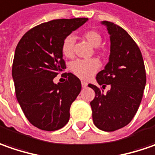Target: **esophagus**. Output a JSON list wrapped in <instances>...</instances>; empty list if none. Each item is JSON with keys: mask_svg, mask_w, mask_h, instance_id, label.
I'll use <instances>...</instances> for the list:
<instances>
[{"mask_svg": "<svg viewBox=\"0 0 155 155\" xmlns=\"http://www.w3.org/2000/svg\"><path fill=\"white\" fill-rule=\"evenodd\" d=\"M81 86H82V87H87V83L86 82V81H81Z\"/></svg>", "mask_w": 155, "mask_h": 155, "instance_id": "34e87169", "label": "esophagus"}]
</instances>
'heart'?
Here are the masks:
<instances>
[{"instance_id":"obj_1","label":"heart","mask_w":155,"mask_h":155,"mask_svg":"<svg viewBox=\"0 0 155 155\" xmlns=\"http://www.w3.org/2000/svg\"><path fill=\"white\" fill-rule=\"evenodd\" d=\"M83 38L86 39L93 47H99L102 43V36L97 31H87L83 34ZM74 38L68 36L61 44V54L66 58L74 57ZM100 63L97 59L88 60H76L71 63L70 69L78 78L82 80H88L99 70Z\"/></svg>"}]
</instances>
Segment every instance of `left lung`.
I'll return each instance as SVG.
<instances>
[{
  "label": "left lung",
  "mask_w": 155,
  "mask_h": 155,
  "mask_svg": "<svg viewBox=\"0 0 155 155\" xmlns=\"http://www.w3.org/2000/svg\"><path fill=\"white\" fill-rule=\"evenodd\" d=\"M106 25L110 40L109 61L98 73L97 86L89 84L95 98L91 101L94 124L99 130L115 131L130 123L141 104L146 85V70L141 51L125 30L109 21Z\"/></svg>",
  "instance_id": "8db88e82"
}]
</instances>
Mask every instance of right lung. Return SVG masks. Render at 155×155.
Instances as JSON below:
<instances>
[{
    "mask_svg": "<svg viewBox=\"0 0 155 155\" xmlns=\"http://www.w3.org/2000/svg\"><path fill=\"white\" fill-rule=\"evenodd\" d=\"M87 20L60 19L38 25L25 32L16 47L12 68L16 98L25 117L42 130H57L69 120L81 81L72 73L61 74L65 82L55 84L53 80L66 68L62 42Z\"/></svg>",
    "mask_w": 155,
    "mask_h": 155,
    "instance_id": "obj_1",
    "label": "right lung"
}]
</instances>
